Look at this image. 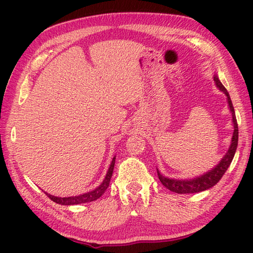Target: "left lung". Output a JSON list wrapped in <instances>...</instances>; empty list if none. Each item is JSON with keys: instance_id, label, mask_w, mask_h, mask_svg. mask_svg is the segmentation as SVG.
Masks as SVG:
<instances>
[{"instance_id": "8db88e82", "label": "left lung", "mask_w": 253, "mask_h": 253, "mask_svg": "<svg viewBox=\"0 0 253 253\" xmlns=\"http://www.w3.org/2000/svg\"><path fill=\"white\" fill-rule=\"evenodd\" d=\"M213 78H214V82H215L216 87L221 91H223L225 94H226L229 110H230V112H232L233 124H234V133H233V138H232V143H230V147L228 149V151L226 152V154L224 155V158L221 160V162H219L215 166V168L212 169L210 171H208V173L203 174L199 177H196V178H193V179L179 180V179L168 178V177L161 175L159 169H157L159 179L161 182H162V185L168 188L169 190L176 192V193H180V195H182V193H196V192L204 191L207 189H210V188H212L214 185H216L219 181V179H221L223 175L225 174V171L227 170L230 163H232L235 152H236V149H237L238 124H237V120H236L235 110H234V106L232 103V100H230V96H229V93L227 92L226 88H225L222 84V83L219 82V79L216 75H214Z\"/></svg>"}]
</instances>
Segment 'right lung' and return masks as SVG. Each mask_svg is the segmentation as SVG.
I'll use <instances>...</instances> for the list:
<instances>
[{
	"instance_id": "add662e5",
	"label": "right lung",
	"mask_w": 253,
	"mask_h": 253,
	"mask_svg": "<svg viewBox=\"0 0 253 253\" xmlns=\"http://www.w3.org/2000/svg\"><path fill=\"white\" fill-rule=\"evenodd\" d=\"M114 165H115V157L112 160V163L110 165L109 170H107L104 180L102 181V184L99 187H96L95 189L92 191L84 193V195H80V196L67 197V198L66 197L65 198L54 197L46 192H45V195L49 197L52 201H54L55 203H58V204H62V206H73V204H80V203L94 201V200H96V199H99L102 195H103L105 190L107 189V187H109L110 181H111V177L113 175V169H114Z\"/></svg>"
}]
</instances>
